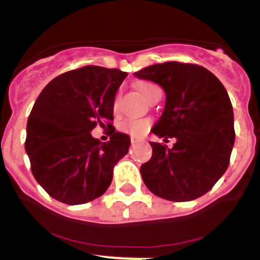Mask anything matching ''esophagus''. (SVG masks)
Returning <instances> with one entry per match:
<instances>
[{"label": "esophagus", "instance_id": "1", "mask_svg": "<svg viewBox=\"0 0 260 260\" xmlns=\"http://www.w3.org/2000/svg\"><path fill=\"white\" fill-rule=\"evenodd\" d=\"M130 141H132V143H135V142H138V138L132 137V138H130Z\"/></svg>", "mask_w": 260, "mask_h": 260}]
</instances>
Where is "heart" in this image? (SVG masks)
I'll list each match as a JSON object with an SVG mask.
<instances>
[{
  "label": "heart",
  "mask_w": 260,
  "mask_h": 260,
  "mask_svg": "<svg viewBox=\"0 0 260 260\" xmlns=\"http://www.w3.org/2000/svg\"><path fill=\"white\" fill-rule=\"evenodd\" d=\"M135 87H137L139 93H141L146 100H148V99L151 98V95L153 93V91L157 88L155 84L150 83V82H139V83L135 84ZM113 110L114 112L118 110V98L114 99ZM118 127L119 132L132 135V137H143V135L147 134L148 130H150L151 121L146 118H127L119 123Z\"/></svg>",
  "instance_id": "heart-1"
}]
</instances>
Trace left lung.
Returning a JSON list of instances; mask_svg holds the SVG:
<instances>
[{
	"mask_svg": "<svg viewBox=\"0 0 260 260\" xmlns=\"http://www.w3.org/2000/svg\"><path fill=\"white\" fill-rule=\"evenodd\" d=\"M135 77L164 88V112L151 132L177 139L172 148L151 142L152 157L141 167L144 183L167 201L199 198L212 189L231 160L236 133L226 89L203 66L177 61L148 66Z\"/></svg>",
	"mask_w": 260,
	"mask_h": 260,
	"instance_id": "8db88e82",
	"label": "left lung"
}]
</instances>
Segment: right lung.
Returning a JSON list of instances; mask_svg holds the SVG:
<instances>
[{
  "instance_id": "add662e5",
  "label": "right lung",
  "mask_w": 260,
  "mask_h": 260,
  "mask_svg": "<svg viewBox=\"0 0 260 260\" xmlns=\"http://www.w3.org/2000/svg\"><path fill=\"white\" fill-rule=\"evenodd\" d=\"M126 77L118 69L83 66L50 80L39 95L24 148L35 180L52 198L75 206L109 187L114 165L130 147L128 135L110 123L114 96ZM98 124L110 130L108 142L90 135Z\"/></svg>"
}]
</instances>
